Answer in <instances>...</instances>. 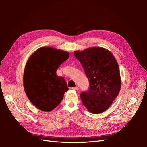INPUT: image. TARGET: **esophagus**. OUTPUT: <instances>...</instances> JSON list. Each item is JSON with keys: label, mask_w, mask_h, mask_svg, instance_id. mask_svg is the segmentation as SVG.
Wrapping results in <instances>:
<instances>
[{"label": "esophagus", "mask_w": 147, "mask_h": 147, "mask_svg": "<svg viewBox=\"0 0 147 147\" xmlns=\"http://www.w3.org/2000/svg\"><path fill=\"white\" fill-rule=\"evenodd\" d=\"M71 90H75V91H78L79 90V88L78 86L76 87H74V88H71Z\"/></svg>", "instance_id": "34e87169"}]
</instances>
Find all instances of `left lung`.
I'll list each match as a JSON object with an SVG mask.
<instances>
[{
  "instance_id": "1",
  "label": "left lung",
  "mask_w": 147,
  "mask_h": 147,
  "mask_svg": "<svg viewBox=\"0 0 147 147\" xmlns=\"http://www.w3.org/2000/svg\"><path fill=\"white\" fill-rule=\"evenodd\" d=\"M90 82L88 91L80 94L83 105L90 112L99 114L108 109L121 88L119 65L109 50L94 47L74 51Z\"/></svg>"
}]
</instances>
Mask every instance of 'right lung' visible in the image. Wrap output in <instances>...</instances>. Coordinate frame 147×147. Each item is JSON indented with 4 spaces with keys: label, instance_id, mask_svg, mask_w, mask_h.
<instances>
[{
    "label": "right lung",
    "instance_id": "right-lung-1",
    "mask_svg": "<svg viewBox=\"0 0 147 147\" xmlns=\"http://www.w3.org/2000/svg\"><path fill=\"white\" fill-rule=\"evenodd\" d=\"M69 55L67 51L43 47L35 51L26 63L23 75L25 92L29 100L43 112L55 109L69 90L64 78L56 74Z\"/></svg>",
    "mask_w": 147,
    "mask_h": 147
}]
</instances>
